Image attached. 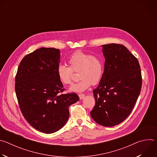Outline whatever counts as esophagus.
Here are the masks:
<instances>
[{
  "label": "esophagus",
  "mask_w": 157,
  "mask_h": 157,
  "mask_svg": "<svg viewBox=\"0 0 157 157\" xmlns=\"http://www.w3.org/2000/svg\"><path fill=\"white\" fill-rule=\"evenodd\" d=\"M78 96H79V99H82L84 98V96H85V95H84V94H79Z\"/></svg>",
  "instance_id": "34e87169"
}]
</instances>
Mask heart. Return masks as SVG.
<instances>
[{"mask_svg":"<svg viewBox=\"0 0 157 157\" xmlns=\"http://www.w3.org/2000/svg\"><path fill=\"white\" fill-rule=\"evenodd\" d=\"M70 67L64 64L58 65L56 73L59 81L63 85H70L73 82L74 71H78L80 80L73 85L70 91L82 92L92 85L98 84L103 74V63L102 59L94 55L83 52H75L68 59Z\"/></svg>","mask_w":157,"mask_h":157,"instance_id":"heart-1","label":"heart"}]
</instances>
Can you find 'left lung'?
<instances>
[{"label": "left lung", "mask_w": 157, "mask_h": 157, "mask_svg": "<svg viewBox=\"0 0 157 157\" xmlns=\"http://www.w3.org/2000/svg\"><path fill=\"white\" fill-rule=\"evenodd\" d=\"M104 71L93 90L96 101L91 112L99 125L113 127L122 122L131 113L142 87L139 61L122 44H104Z\"/></svg>", "instance_id": "8db88e82"}]
</instances>
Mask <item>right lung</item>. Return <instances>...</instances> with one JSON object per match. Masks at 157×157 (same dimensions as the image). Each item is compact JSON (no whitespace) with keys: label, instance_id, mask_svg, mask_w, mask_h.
Listing matches in <instances>:
<instances>
[{"label":"right lung","instance_id":"right-lung-1","mask_svg":"<svg viewBox=\"0 0 157 157\" xmlns=\"http://www.w3.org/2000/svg\"><path fill=\"white\" fill-rule=\"evenodd\" d=\"M59 59L58 49H37L21 59L15 76L22 114L33 128L45 133L61 129L69 118V107L79 99L75 93L62 94L64 88L56 73Z\"/></svg>","mask_w":157,"mask_h":157}]
</instances>
